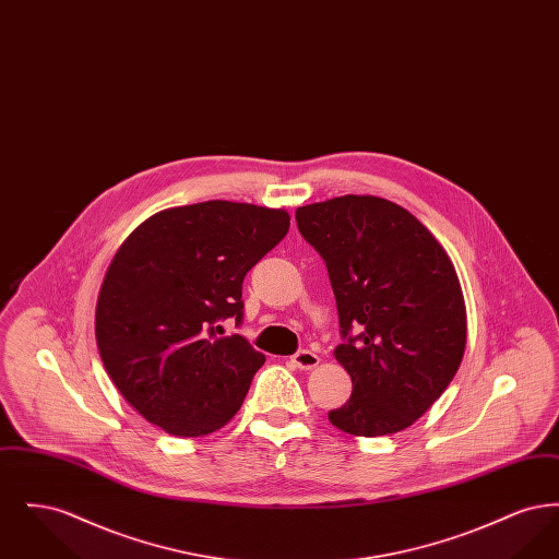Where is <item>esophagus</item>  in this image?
Returning <instances> with one entry per match:
<instances>
[{
    "label": "esophagus",
    "instance_id": "obj_1",
    "mask_svg": "<svg viewBox=\"0 0 559 559\" xmlns=\"http://www.w3.org/2000/svg\"><path fill=\"white\" fill-rule=\"evenodd\" d=\"M292 360L297 369H304V371H310V369L319 367L320 362L319 356L314 352H310V349H299L297 354H293Z\"/></svg>",
    "mask_w": 559,
    "mask_h": 559
}]
</instances>
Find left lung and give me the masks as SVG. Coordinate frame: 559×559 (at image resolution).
I'll return each instance as SVG.
<instances>
[{"mask_svg":"<svg viewBox=\"0 0 559 559\" xmlns=\"http://www.w3.org/2000/svg\"><path fill=\"white\" fill-rule=\"evenodd\" d=\"M297 228L326 264L352 396L337 429L377 438L413 426L442 396L467 342V312L449 253L396 203L346 194L297 207Z\"/></svg>","mask_w":559,"mask_h":559,"instance_id":"1","label":"left lung"}]
</instances>
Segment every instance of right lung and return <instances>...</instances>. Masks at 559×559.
Listing matches in <instances>:
<instances>
[{"label": "right lung", "mask_w": 559, "mask_h": 559, "mask_svg": "<svg viewBox=\"0 0 559 559\" xmlns=\"http://www.w3.org/2000/svg\"><path fill=\"white\" fill-rule=\"evenodd\" d=\"M292 215L205 201L144 219L121 242L98 293L96 342L121 396L180 438L207 436L240 408L266 356L219 320L242 319V278Z\"/></svg>", "instance_id": "1"}]
</instances>
